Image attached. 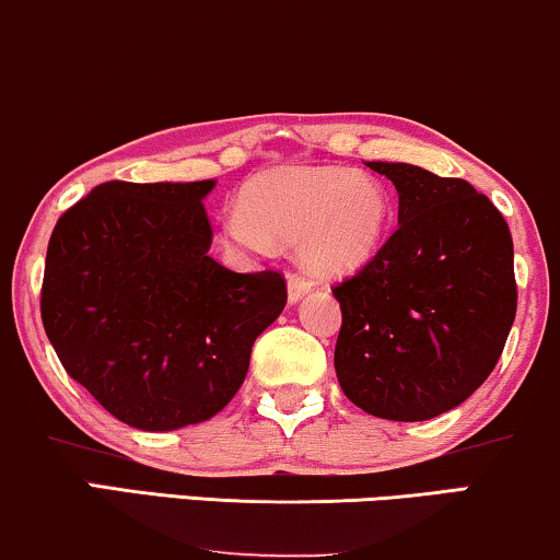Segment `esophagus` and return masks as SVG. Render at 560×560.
Wrapping results in <instances>:
<instances>
[{"label": "esophagus", "mask_w": 560, "mask_h": 560, "mask_svg": "<svg viewBox=\"0 0 560 560\" xmlns=\"http://www.w3.org/2000/svg\"><path fill=\"white\" fill-rule=\"evenodd\" d=\"M307 290H311V280L303 278V275H295V272L288 275V298H290V303H298V300L303 298Z\"/></svg>", "instance_id": "34e87169"}]
</instances>
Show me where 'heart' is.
I'll return each instance as SVG.
<instances>
[{
	"instance_id": "obj_1",
	"label": "heart",
	"mask_w": 560,
	"mask_h": 560,
	"mask_svg": "<svg viewBox=\"0 0 560 560\" xmlns=\"http://www.w3.org/2000/svg\"><path fill=\"white\" fill-rule=\"evenodd\" d=\"M388 222L392 199L376 176L338 166H285L245 184L240 207L222 214V240L240 255L298 245L307 270L338 278L374 260Z\"/></svg>"
}]
</instances>
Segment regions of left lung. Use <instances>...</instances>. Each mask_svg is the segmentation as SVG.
<instances>
[{"mask_svg": "<svg viewBox=\"0 0 560 560\" xmlns=\"http://www.w3.org/2000/svg\"><path fill=\"white\" fill-rule=\"evenodd\" d=\"M399 194V230L334 295L343 323L336 374L369 415L424 421L492 374L515 320L513 237L465 179L371 161Z\"/></svg>", "mask_w": 560, "mask_h": 560, "instance_id": "8db88e82", "label": "left lung"}]
</instances>
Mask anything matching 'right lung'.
Wrapping results in <instances>:
<instances>
[{
	"mask_svg": "<svg viewBox=\"0 0 560 560\" xmlns=\"http://www.w3.org/2000/svg\"><path fill=\"white\" fill-rule=\"evenodd\" d=\"M214 182H105L47 245L45 334L70 378L143 432L212 419L237 394L255 338L288 303L282 272L209 255Z\"/></svg>",
	"mask_w": 560,
	"mask_h": 560,
	"instance_id": "add662e5",
	"label": "right lung"
}]
</instances>
